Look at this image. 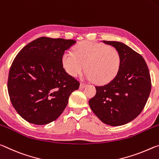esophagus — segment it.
<instances>
[{"mask_svg":"<svg viewBox=\"0 0 159 159\" xmlns=\"http://www.w3.org/2000/svg\"><path fill=\"white\" fill-rule=\"evenodd\" d=\"M86 86H87V84H84V83H81V84H80V89H83V88H84Z\"/></svg>","mask_w":159,"mask_h":159,"instance_id":"obj_1","label":"esophagus"}]
</instances>
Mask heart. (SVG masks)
I'll return each mask as SVG.
<instances>
[{"mask_svg":"<svg viewBox=\"0 0 159 159\" xmlns=\"http://www.w3.org/2000/svg\"><path fill=\"white\" fill-rule=\"evenodd\" d=\"M66 71L77 77L85 69V77L98 84H106L118 74L121 65V57L115 48L106 44L83 41L74 47L73 53L66 51L62 57Z\"/></svg>","mask_w":159,"mask_h":159,"instance_id":"b5f03b06","label":"heart"}]
</instances>
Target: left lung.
<instances>
[{"mask_svg":"<svg viewBox=\"0 0 159 159\" xmlns=\"http://www.w3.org/2000/svg\"><path fill=\"white\" fill-rule=\"evenodd\" d=\"M103 42L113 46L120 54V67L110 82L96 86L97 93L89 104L103 123L123 125L136 118L144 108L152 89L149 71L142 56L126 44Z\"/></svg>","mask_w":159,"mask_h":159,"instance_id":"1","label":"left lung"}]
</instances>
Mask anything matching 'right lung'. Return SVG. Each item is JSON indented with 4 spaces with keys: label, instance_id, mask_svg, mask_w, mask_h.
<instances>
[{
    "label": "right lung",
    "instance_id": "1",
    "mask_svg": "<svg viewBox=\"0 0 159 159\" xmlns=\"http://www.w3.org/2000/svg\"><path fill=\"white\" fill-rule=\"evenodd\" d=\"M77 41L38 38L26 45L10 67L7 90L18 114L34 125L56 120L80 83L63 68L62 57Z\"/></svg>",
    "mask_w": 159,
    "mask_h": 159
}]
</instances>
